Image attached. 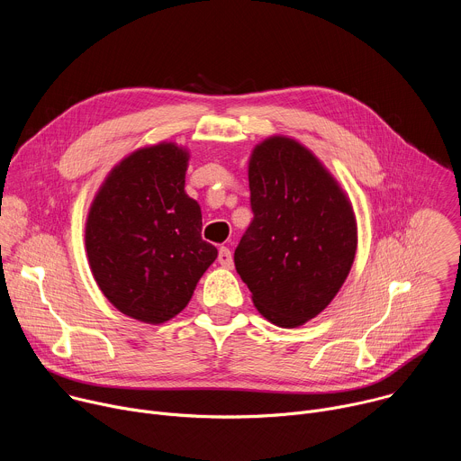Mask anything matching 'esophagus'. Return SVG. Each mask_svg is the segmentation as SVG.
Instances as JSON below:
<instances>
[{"mask_svg": "<svg viewBox=\"0 0 461 461\" xmlns=\"http://www.w3.org/2000/svg\"><path fill=\"white\" fill-rule=\"evenodd\" d=\"M219 265L224 267V268H228V270L233 268V255H231L230 248L222 246V248L219 249Z\"/></svg>", "mask_w": 461, "mask_h": 461, "instance_id": "esophagus-1", "label": "esophagus"}]
</instances>
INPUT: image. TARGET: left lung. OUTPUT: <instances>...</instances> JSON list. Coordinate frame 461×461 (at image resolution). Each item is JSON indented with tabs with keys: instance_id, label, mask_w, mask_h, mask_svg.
Masks as SVG:
<instances>
[{
	"instance_id": "left-lung-1",
	"label": "left lung",
	"mask_w": 461,
	"mask_h": 461,
	"mask_svg": "<svg viewBox=\"0 0 461 461\" xmlns=\"http://www.w3.org/2000/svg\"><path fill=\"white\" fill-rule=\"evenodd\" d=\"M253 221L235 268L255 308L281 328L319 315L347 281L357 249L348 194L301 142L274 135L248 162Z\"/></svg>"
}]
</instances>
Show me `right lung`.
I'll use <instances>...</instances> for the list:
<instances>
[{
	"label": "right lung",
	"mask_w": 461,
	"mask_h": 461,
	"mask_svg": "<svg viewBox=\"0 0 461 461\" xmlns=\"http://www.w3.org/2000/svg\"><path fill=\"white\" fill-rule=\"evenodd\" d=\"M187 160L175 142L127 155L102 182L86 222L98 288L123 315L148 324L180 313L217 258L201 237V206L184 189Z\"/></svg>",
	"instance_id": "obj_1"
}]
</instances>
